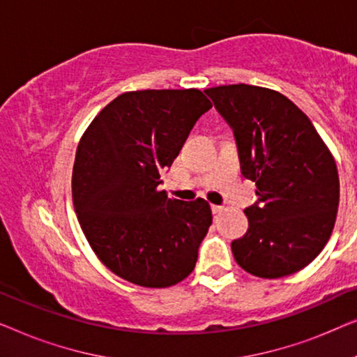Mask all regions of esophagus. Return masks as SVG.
<instances>
[{"instance_id": "1", "label": "esophagus", "mask_w": 357, "mask_h": 357, "mask_svg": "<svg viewBox=\"0 0 357 357\" xmlns=\"http://www.w3.org/2000/svg\"><path fill=\"white\" fill-rule=\"evenodd\" d=\"M222 210H223L222 205H212V212L213 213H220V212H222Z\"/></svg>"}]
</instances>
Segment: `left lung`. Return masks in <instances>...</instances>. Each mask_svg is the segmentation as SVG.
<instances>
[{"mask_svg": "<svg viewBox=\"0 0 357 357\" xmlns=\"http://www.w3.org/2000/svg\"><path fill=\"white\" fill-rule=\"evenodd\" d=\"M233 129L241 173L259 200L249 228L231 243L236 262L281 278L312 262L330 239L340 204L338 169L310 119L284 95L248 84L204 90Z\"/></svg>", "mask_w": 357, "mask_h": 357, "instance_id": "left-lung-1", "label": "left lung"}]
</instances>
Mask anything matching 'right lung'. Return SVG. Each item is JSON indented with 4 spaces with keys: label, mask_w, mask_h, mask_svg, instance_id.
Instances as JSON below:
<instances>
[{
    "label": "right lung",
    "mask_w": 357,
    "mask_h": 357,
    "mask_svg": "<svg viewBox=\"0 0 357 357\" xmlns=\"http://www.w3.org/2000/svg\"><path fill=\"white\" fill-rule=\"evenodd\" d=\"M210 100L197 89L137 90L108 103L85 130L73 168V202L97 257L145 288L183 281L212 225L207 200L160 190Z\"/></svg>",
    "instance_id": "right-lung-1"
}]
</instances>
